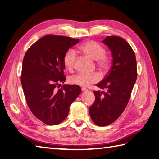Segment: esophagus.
Instances as JSON below:
<instances>
[{"mask_svg":"<svg viewBox=\"0 0 159 159\" xmlns=\"http://www.w3.org/2000/svg\"><path fill=\"white\" fill-rule=\"evenodd\" d=\"M86 90H88V89H87L86 88H84V87H82V91L84 92V91H86Z\"/></svg>","mask_w":159,"mask_h":159,"instance_id":"obj_1","label":"esophagus"}]
</instances>
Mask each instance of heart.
<instances>
[{"label":"heart","instance_id":"1","mask_svg":"<svg viewBox=\"0 0 159 159\" xmlns=\"http://www.w3.org/2000/svg\"><path fill=\"white\" fill-rule=\"evenodd\" d=\"M82 53L93 60H97L98 65L103 69H108L110 64L109 58L105 56L106 50L101 44L96 41H89L79 47ZM76 61V51L73 48H69L63 57V63L68 70H72L75 66ZM100 76L98 73H79L70 77L69 82L73 85L88 86L90 84L98 82Z\"/></svg>","mask_w":159,"mask_h":159}]
</instances>
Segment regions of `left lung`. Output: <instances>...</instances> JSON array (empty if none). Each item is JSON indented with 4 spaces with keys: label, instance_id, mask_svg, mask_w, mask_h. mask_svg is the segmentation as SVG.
Listing matches in <instances>:
<instances>
[{
    "label": "left lung",
    "instance_id": "left-lung-1",
    "mask_svg": "<svg viewBox=\"0 0 159 159\" xmlns=\"http://www.w3.org/2000/svg\"><path fill=\"white\" fill-rule=\"evenodd\" d=\"M103 43L111 51V69L97 86L106 91H94L95 100L89 113L97 125L106 126L117 119L124 111L137 80V61L134 51L121 37L107 36Z\"/></svg>",
    "mask_w": 159,
    "mask_h": 159
}]
</instances>
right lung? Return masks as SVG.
Returning <instances> with one entry per match:
<instances>
[{
  "label": "right lung",
  "mask_w": 159,
  "mask_h": 159,
  "mask_svg": "<svg viewBox=\"0 0 159 159\" xmlns=\"http://www.w3.org/2000/svg\"><path fill=\"white\" fill-rule=\"evenodd\" d=\"M79 41L61 35H44L25 55L20 78L26 102L35 117L47 125L62 122L70 104L81 93L77 85L56 89L66 80L64 55Z\"/></svg>",
  "instance_id": "add662e5"
}]
</instances>
